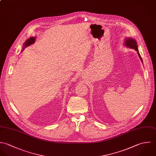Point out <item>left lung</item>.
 <instances>
[{
    "label": "left lung",
    "instance_id": "left-lung-1",
    "mask_svg": "<svg viewBox=\"0 0 156 156\" xmlns=\"http://www.w3.org/2000/svg\"><path fill=\"white\" fill-rule=\"evenodd\" d=\"M125 45L128 47V48H132V49H135L137 52V54H138V55L139 57H140V59L141 60L142 62H143V60H142V58L139 52V51H138V48H137V42L134 39V38H125Z\"/></svg>",
    "mask_w": 156,
    "mask_h": 156
}]
</instances>
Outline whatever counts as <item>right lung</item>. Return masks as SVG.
Here are the masks:
<instances>
[{
	"mask_svg": "<svg viewBox=\"0 0 156 156\" xmlns=\"http://www.w3.org/2000/svg\"><path fill=\"white\" fill-rule=\"evenodd\" d=\"M35 41V37H30V38H28V40H27V41H26L25 42V43L23 44V46H24V47H23V50L26 47H27V46L31 45L32 44L34 43Z\"/></svg>",
	"mask_w": 156,
	"mask_h": 156,
	"instance_id": "1",
	"label": "right lung"
}]
</instances>
